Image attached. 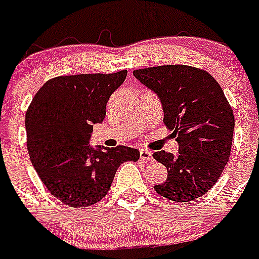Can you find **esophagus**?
<instances>
[{
	"mask_svg": "<svg viewBox=\"0 0 259 259\" xmlns=\"http://www.w3.org/2000/svg\"><path fill=\"white\" fill-rule=\"evenodd\" d=\"M141 158L144 161H153V156H152V152L148 149H141Z\"/></svg>",
	"mask_w": 259,
	"mask_h": 259,
	"instance_id": "esophagus-1",
	"label": "esophagus"
}]
</instances>
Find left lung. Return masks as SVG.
I'll return each instance as SVG.
<instances>
[{"instance_id":"1","label":"left lung","mask_w":259,"mask_h":259,"mask_svg":"<svg viewBox=\"0 0 259 259\" xmlns=\"http://www.w3.org/2000/svg\"><path fill=\"white\" fill-rule=\"evenodd\" d=\"M133 74L157 93L163 124L179 143L176 156L153 153L167 168L166 181L154 190L174 202L202 197L216 184L230 157L235 120L224 91L211 74L188 65L147 67Z\"/></svg>"}]
</instances>
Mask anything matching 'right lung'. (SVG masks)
I'll return each mask as SVG.
<instances>
[{"label": "right lung", "instance_id": "1", "mask_svg": "<svg viewBox=\"0 0 259 259\" xmlns=\"http://www.w3.org/2000/svg\"><path fill=\"white\" fill-rule=\"evenodd\" d=\"M126 74L56 76L43 84L26 110L31 163L51 194L66 206L81 208L100 202L118 166L139 159V151L130 147L89 146L93 125L103 121L108 98Z\"/></svg>", "mask_w": 259, "mask_h": 259}]
</instances>
